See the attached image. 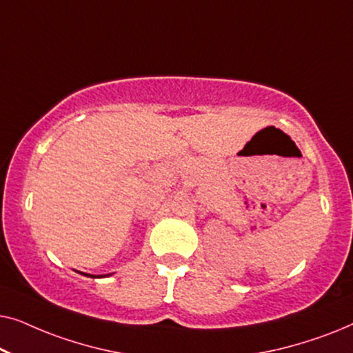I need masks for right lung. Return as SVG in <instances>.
Instances as JSON below:
<instances>
[{
	"mask_svg": "<svg viewBox=\"0 0 353 353\" xmlns=\"http://www.w3.org/2000/svg\"><path fill=\"white\" fill-rule=\"evenodd\" d=\"M86 276H88V274H86Z\"/></svg>",
	"mask_w": 353,
	"mask_h": 353,
	"instance_id": "add662e5",
	"label": "right lung"
}]
</instances>
